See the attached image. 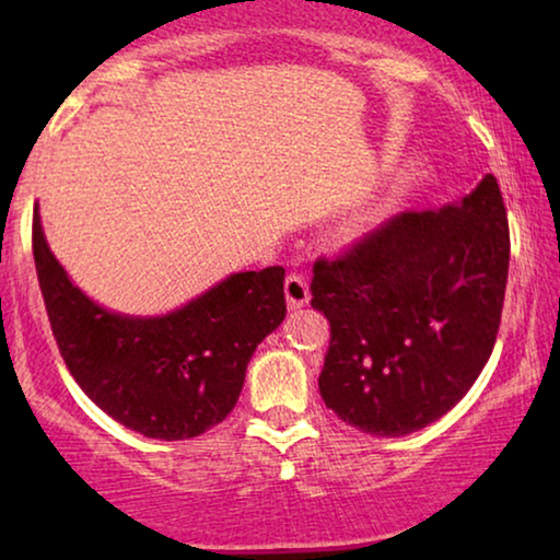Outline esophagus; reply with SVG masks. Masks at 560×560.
Returning <instances> with one entry per match:
<instances>
[{
	"instance_id": "1",
	"label": "esophagus",
	"mask_w": 560,
	"mask_h": 560,
	"mask_svg": "<svg viewBox=\"0 0 560 560\" xmlns=\"http://www.w3.org/2000/svg\"><path fill=\"white\" fill-rule=\"evenodd\" d=\"M285 295H288V305L290 308H303L308 303L311 290H308V280H305L303 272H290L285 278Z\"/></svg>"
}]
</instances>
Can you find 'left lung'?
I'll use <instances>...</instances> for the list:
<instances>
[{"instance_id": "left-lung-1", "label": "left lung", "mask_w": 560, "mask_h": 560, "mask_svg": "<svg viewBox=\"0 0 560 560\" xmlns=\"http://www.w3.org/2000/svg\"><path fill=\"white\" fill-rule=\"evenodd\" d=\"M508 265L494 175L462 203L402 211L334 259L318 257L311 305L331 326L318 374L326 408L382 439L448 412L492 354Z\"/></svg>"}]
</instances>
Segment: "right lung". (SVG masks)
<instances>
[{
  "label": "right lung",
  "instance_id": "add662e5",
  "mask_svg": "<svg viewBox=\"0 0 560 560\" xmlns=\"http://www.w3.org/2000/svg\"><path fill=\"white\" fill-rule=\"evenodd\" d=\"M33 255L58 351L79 387L129 431L186 441L240 400L257 343L285 318V270L236 272L163 318H127L68 280L33 217Z\"/></svg>",
  "mask_w": 560,
  "mask_h": 560
}]
</instances>
